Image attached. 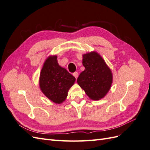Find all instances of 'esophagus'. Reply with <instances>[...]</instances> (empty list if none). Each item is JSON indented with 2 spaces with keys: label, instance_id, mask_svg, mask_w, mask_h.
I'll use <instances>...</instances> for the list:
<instances>
[{
  "label": "esophagus",
  "instance_id": "1",
  "mask_svg": "<svg viewBox=\"0 0 150 150\" xmlns=\"http://www.w3.org/2000/svg\"><path fill=\"white\" fill-rule=\"evenodd\" d=\"M73 76L75 77L76 79H77V78H78V76H79V74H78V72H74V73H73Z\"/></svg>",
  "mask_w": 150,
  "mask_h": 150
}]
</instances>
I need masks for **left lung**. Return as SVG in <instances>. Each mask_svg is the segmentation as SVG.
Here are the masks:
<instances>
[{
  "instance_id": "left-lung-1",
  "label": "left lung",
  "mask_w": 150,
  "mask_h": 150,
  "mask_svg": "<svg viewBox=\"0 0 150 150\" xmlns=\"http://www.w3.org/2000/svg\"><path fill=\"white\" fill-rule=\"evenodd\" d=\"M85 67L77 82L93 100H99L106 96L112 83V74L110 67L99 54L93 51L83 56Z\"/></svg>"
}]
</instances>
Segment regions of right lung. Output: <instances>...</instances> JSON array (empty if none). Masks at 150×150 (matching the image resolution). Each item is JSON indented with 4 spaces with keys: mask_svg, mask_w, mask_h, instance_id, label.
I'll return each mask as SVG.
<instances>
[{
    "mask_svg": "<svg viewBox=\"0 0 150 150\" xmlns=\"http://www.w3.org/2000/svg\"><path fill=\"white\" fill-rule=\"evenodd\" d=\"M76 78L59 65L57 56H49L40 71L39 86L43 94L56 104L64 102Z\"/></svg>",
    "mask_w": 150,
    "mask_h": 150,
    "instance_id": "right-lung-1",
    "label": "right lung"
}]
</instances>
